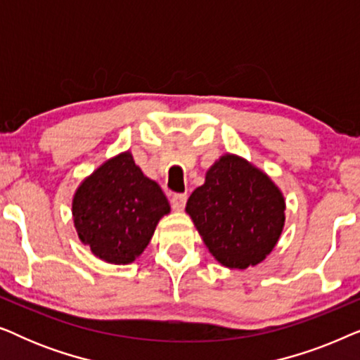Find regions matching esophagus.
<instances>
[{
	"mask_svg": "<svg viewBox=\"0 0 360 360\" xmlns=\"http://www.w3.org/2000/svg\"><path fill=\"white\" fill-rule=\"evenodd\" d=\"M186 198H188V196H186V193H175L174 196H172V200H170L172 208L176 210V211L184 210L185 208V203H186Z\"/></svg>",
	"mask_w": 360,
	"mask_h": 360,
	"instance_id": "obj_1",
	"label": "esophagus"
}]
</instances>
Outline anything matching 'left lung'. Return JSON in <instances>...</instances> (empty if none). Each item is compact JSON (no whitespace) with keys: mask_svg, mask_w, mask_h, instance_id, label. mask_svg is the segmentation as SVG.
<instances>
[{"mask_svg":"<svg viewBox=\"0 0 360 360\" xmlns=\"http://www.w3.org/2000/svg\"><path fill=\"white\" fill-rule=\"evenodd\" d=\"M186 213L218 262L248 269L262 262L277 244L285 201L264 172L228 154L206 172L205 185L186 201Z\"/></svg>","mask_w":360,"mask_h":360,"instance_id":"8db88e82","label":"left lung"}]
</instances>
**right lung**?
Returning <instances> with one entry per match:
<instances>
[{
	"mask_svg": "<svg viewBox=\"0 0 360 360\" xmlns=\"http://www.w3.org/2000/svg\"><path fill=\"white\" fill-rule=\"evenodd\" d=\"M170 211L160 186L142 174L129 152L103 164L78 186L72 205L78 238L96 257L124 265L147 248Z\"/></svg>",
	"mask_w": 360,
	"mask_h": 360,
	"instance_id": "add662e5",
	"label": "right lung"
}]
</instances>
